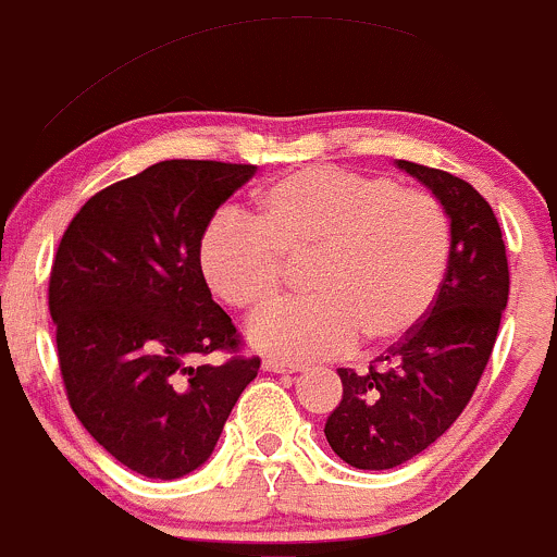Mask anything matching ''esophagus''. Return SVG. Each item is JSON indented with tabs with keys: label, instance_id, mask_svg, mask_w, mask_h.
I'll use <instances>...</instances> for the list:
<instances>
[{
	"label": "esophagus",
	"instance_id": "obj_1",
	"mask_svg": "<svg viewBox=\"0 0 557 557\" xmlns=\"http://www.w3.org/2000/svg\"><path fill=\"white\" fill-rule=\"evenodd\" d=\"M262 370L273 372V375H292V372H300V364L278 362V359H265V362H262Z\"/></svg>",
	"mask_w": 557,
	"mask_h": 557
}]
</instances>
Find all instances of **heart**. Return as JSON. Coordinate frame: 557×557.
Masks as SVG:
<instances>
[{
    "instance_id": "heart-1",
    "label": "heart",
    "mask_w": 557,
    "mask_h": 557,
    "mask_svg": "<svg viewBox=\"0 0 557 557\" xmlns=\"http://www.w3.org/2000/svg\"><path fill=\"white\" fill-rule=\"evenodd\" d=\"M453 249L445 206L388 176L346 169L292 171L260 193L257 220L220 211L200 238V268L216 297L262 313L284 289V262L311 260V300L257 319L255 348L292 362L405 341L432 313Z\"/></svg>"
}]
</instances>
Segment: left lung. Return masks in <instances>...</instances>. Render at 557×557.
Masks as SVG:
<instances>
[{"label":"left lung","mask_w":557,"mask_h":557,"mask_svg":"<svg viewBox=\"0 0 557 557\" xmlns=\"http://www.w3.org/2000/svg\"><path fill=\"white\" fill-rule=\"evenodd\" d=\"M445 206L448 276L432 313L357 375L341 367L343 399L326 418L330 448L357 469H394L443 437L472 399L509 297L507 249L488 200L448 171L397 160Z\"/></svg>","instance_id":"left-lung-1"}]
</instances>
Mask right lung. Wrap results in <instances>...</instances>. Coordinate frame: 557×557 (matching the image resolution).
Wrapping results in <instances>:
<instances>
[{
	"label": "right lung",
	"mask_w": 557,
	"mask_h": 557,
	"mask_svg": "<svg viewBox=\"0 0 557 557\" xmlns=\"http://www.w3.org/2000/svg\"><path fill=\"white\" fill-rule=\"evenodd\" d=\"M257 165L163 160L96 193L69 222L48 306L74 416L123 467L176 480L214 450L260 370L211 300L200 238ZM227 350L225 366L193 368Z\"/></svg>",
	"instance_id": "right-lung-1"
}]
</instances>
